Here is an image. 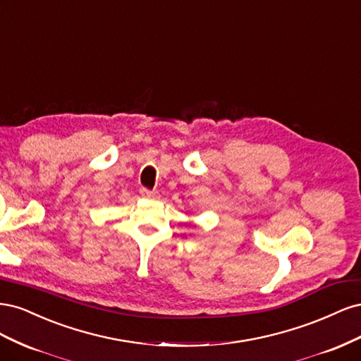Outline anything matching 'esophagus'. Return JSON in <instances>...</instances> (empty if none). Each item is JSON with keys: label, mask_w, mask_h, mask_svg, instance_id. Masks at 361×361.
Here are the masks:
<instances>
[{"label": "esophagus", "mask_w": 361, "mask_h": 361, "mask_svg": "<svg viewBox=\"0 0 361 361\" xmlns=\"http://www.w3.org/2000/svg\"><path fill=\"white\" fill-rule=\"evenodd\" d=\"M140 192L145 195L146 199H152V200H157L159 199V192L157 190H147V188H141Z\"/></svg>", "instance_id": "1"}]
</instances>
